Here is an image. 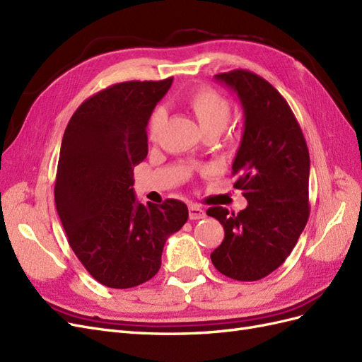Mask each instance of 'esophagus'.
<instances>
[{"instance_id":"34e87169","label":"esophagus","mask_w":362,"mask_h":362,"mask_svg":"<svg viewBox=\"0 0 362 362\" xmlns=\"http://www.w3.org/2000/svg\"><path fill=\"white\" fill-rule=\"evenodd\" d=\"M206 214L204 211V208L199 206L198 204H190L189 205V217L192 221H199V218H204Z\"/></svg>"}]
</instances>
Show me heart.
Masks as SVG:
<instances>
[{"instance_id":"1","label":"heart","mask_w":362,"mask_h":362,"mask_svg":"<svg viewBox=\"0 0 362 362\" xmlns=\"http://www.w3.org/2000/svg\"><path fill=\"white\" fill-rule=\"evenodd\" d=\"M189 108L198 119L204 133L208 131H221L226 127L229 116H231V104L226 98L218 93L211 87H199L194 89L187 98H185ZM166 120V112L158 107L152 112L148 124V134L151 140H156Z\"/></svg>"}]
</instances>
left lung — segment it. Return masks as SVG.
I'll return each mask as SVG.
<instances>
[{
  "label": "left lung",
  "instance_id": "8db88e82",
  "mask_svg": "<svg viewBox=\"0 0 362 362\" xmlns=\"http://www.w3.org/2000/svg\"><path fill=\"white\" fill-rule=\"evenodd\" d=\"M214 78L234 90L243 107L233 175L247 206L238 214L223 206L206 210L225 229L211 261L228 278L258 281L286 261L308 222L310 152L290 105L269 81L245 69Z\"/></svg>",
  "mask_w": 362,
  "mask_h": 362
}]
</instances>
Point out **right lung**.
Segmentation results:
<instances>
[{
	"mask_svg": "<svg viewBox=\"0 0 362 362\" xmlns=\"http://www.w3.org/2000/svg\"><path fill=\"white\" fill-rule=\"evenodd\" d=\"M173 78L113 84L86 100L64 129L54 199L68 242L90 275L110 288L149 281L187 205L140 204L134 166L148 156V120Z\"/></svg>",
	"mask_w": 362,
	"mask_h": 362,
	"instance_id": "1",
	"label": "right lung"
}]
</instances>
